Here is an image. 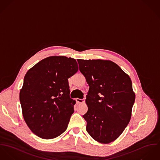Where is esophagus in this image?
Returning <instances> with one entry per match:
<instances>
[{"mask_svg": "<svg viewBox=\"0 0 160 160\" xmlns=\"http://www.w3.org/2000/svg\"><path fill=\"white\" fill-rule=\"evenodd\" d=\"M85 98H83V99L77 98V99H76V101H77L78 103H84V102H85Z\"/></svg>", "mask_w": 160, "mask_h": 160, "instance_id": "obj_1", "label": "esophagus"}]
</instances>
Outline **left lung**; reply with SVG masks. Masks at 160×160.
Segmentation results:
<instances>
[{"label": "left lung", "mask_w": 160, "mask_h": 160, "mask_svg": "<svg viewBox=\"0 0 160 160\" xmlns=\"http://www.w3.org/2000/svg\"><path fill=\"white\" fill-rule=\"evenodd\" d=\"M89 91L86 129L98 142L116 140L129 123L135 101L130 77L117 64L107 60H77Z\"/></svg>", "instance_id": "8db88e82"}]
</instances>
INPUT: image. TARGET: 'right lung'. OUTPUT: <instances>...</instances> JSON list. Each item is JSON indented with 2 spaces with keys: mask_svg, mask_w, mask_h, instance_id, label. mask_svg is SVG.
Listing matches in <instances>:
<instances>
[{
  "mask_svg": "<svg viewBox=\"0 0 160 160\" xmlns=\"http://www.w3.org/2000/svg\"><path fill=\"white\" fill-rule=\"evenodd\" d=\"M78 70L75 59L50 56L25 75L19 93L22 115L39 138L53 139L66 130L76 102L70 98L68 78Z\"/></svg>",
  "mask_w": 160,
  "mask_h": 160,
  "instance_id": "1",
  "label": "right lung"
}]
</instances>
